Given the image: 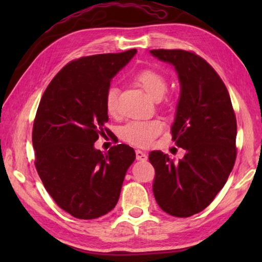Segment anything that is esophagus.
Segmentation results:
<instances>
[{
    "instance_id": "34e87169",
    "label": "esophagus",
    "mask_w": 262,
    "mask_h": 262,
    "mask_svg": "<svg viewBox=\"0 0 262 262\" xmlns=\"http://www.w3.org/2000/svg\"><path fill=\"white\" fill-rule=\"evenodd\" d=\"M135 154L137 161H145V159H147V155H145V152L141 151V150H136Z\"/></svg>"
}]
</instances>
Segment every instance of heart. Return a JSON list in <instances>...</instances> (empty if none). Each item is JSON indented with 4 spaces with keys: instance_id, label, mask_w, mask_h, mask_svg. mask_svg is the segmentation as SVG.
<instances>
[{
    "instance_id": "heart-1",
    "label": "heart",
    "mask_w": 262,
    "mask_h": 262,
    "mask_svg": "<svg viewBox=\"0 0 262 262\" xmlns=\"http://www.w3.org/2000/svg\"><path fill=\"white\" fill-rule=\"evenodd\" d=\"M135 81L144 89L145 92L154 99H161L165 95L167 83L162 74L156 70L144 69L135 75ZM117 86L111 85L105 95V107L107 113L115 115L118 113ZM164 128L163 122L157 119L152 120H133L121 128L120 136L122 140L137 147H148L161 134Z\"/></svg>"
}]
</instances>
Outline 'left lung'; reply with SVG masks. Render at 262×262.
Returning a JSON list of instances; mask_svg holds the SVG:
<instances>
[{"label":"left lung","mask_w":262,"mask_h":262,"mask_svg":"<svg viewBox=\"0 0 262 262\" xmlns=\"http://www.w3.org/2000/svg\"><path fill=\"white\" fill-rule=\"evenodd\" d=\"M178 74L180 96L172 123V140L185 150L176 162L154 150L152 190L162 210L189 217L210 205L223 188L236 161L237 121L227 86L214 68L181 50H152Z\"/></svg>","instance_id":"8db88e82"}]
</instances>
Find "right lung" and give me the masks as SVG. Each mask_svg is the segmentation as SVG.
Here are the masks:
<instances>
[{
    "mask_svg": "<svg viewBox=\"0 0 262 262\" xmlns=\"http://www.w3.org/2000/svg\"><path fill=\"white\" fill-rule=\"evenodd\" d=\"M136 52L72 61L52 79L39 104L32 132L35 168L56 205L76 219H98L113 209L135 159L129 145L103 154L95 142L108 121L105 95L111 81Z\"/></svg>",
    "mask_w": 262,
    "mask_h": 262,
    "instance_id": "obj_1",
    "label": "right lung"
}]
</instances>
